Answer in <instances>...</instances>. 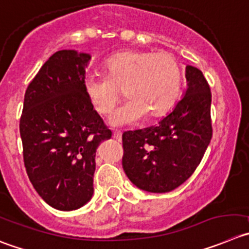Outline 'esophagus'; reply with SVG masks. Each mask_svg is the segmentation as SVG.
Masks as SVG:
<instances>
[{
	"mask_svg": "<svg viewBox=\"0 0 249 249\" xmlns=\"http://www.w3.org/2000/svg\"><path fill=\"white\" fill-rule=\"evenodd\" d=\"M113 138L117 139L118 141H120V140H122V132H120V131H114L113 132Z\"/></svg>",
	"mask_w": 249,
	"mask_h": 249,
	"instance_id": "esophagus-1",
	"label": "esophagus"
}]
</instances>
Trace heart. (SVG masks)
Wrapping results in <instances>:
<instances>
[{
	"instance_id": "1",
	"label": "heart",
	"mask_w": 249,
	"mask_h": 249,
	"mask_svg": "<svg viewBox=\"0 0 249 249\" xmlns=\"http://www.w3.org/2000/svg\"><path fill=\"white\" fill-rule=\"evenodd\" d=\"M106 75H88L83 88L99 114H108L125 92L129 101L109 118L113 126H129L148 117H161L177 102L183 72L179 61L169 53L127 50L104 62Z\"/></svg>"
}]
</instances>
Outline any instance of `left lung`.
Instances as JSON below:
<instances>
[{"instance_id":"8db88e82","label":"left lung","mask_w":249,"mask_h":249,"mask_svg":"<svg viewBox=\"0 0 249 249\" xmlns=\"http://www.w3.org/2000/svg\"><path fill=\"white\" fill-rule=\"evenodd\" d=\"M187 89L157 125L123 134V168L134 185L168 193L194 173L213 136L211 92L203 72L185 67Z\"/></svg>"}]
</instances>
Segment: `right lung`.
<instances>
[{"label": "right lung", "instance_id": "add662e5", "mask_svg": "<svg viewBox=\"0 0 249 249\" xmlns=\"http://www.w3.org/2000/svg\"><path fill=\"white\" fill-rule=\"evenodd\" d=\"M90 55L60 50L49 57L24 96L19 131L29 180L46 204L82 208L93 195L99 143L111 138L83 88Z\"/></svg>", "mask_w": 249, "mask_h": 249}]
</instances>
